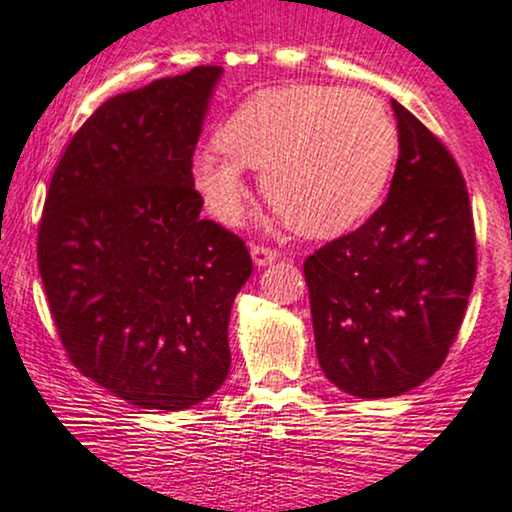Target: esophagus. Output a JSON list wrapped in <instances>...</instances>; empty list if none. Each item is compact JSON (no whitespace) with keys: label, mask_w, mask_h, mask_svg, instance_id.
Returning a JSON list of instances; mask_svg holds the SVG:
<instances>
[{"label":"esophagus","mask_w":512,"mask_h":512,"mask_svg":"<svg viewBox=\"0 0 512 512\" xmlns=\"http://www.w3.org/2000/svg\"><path fill=\"white\" fill-rule=\"evenodd\" d=\"M251 258H254V263L258 268H263V266H270V263L278 258V251L268 249V246L254 244V246H251Z\"/></svg>","instance_id":"obj_1"}]
</instances>
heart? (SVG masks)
I'll return each instance as SVG.
<instances>
[{"label":"heart","instance_id":"heart-1","mask_svg":"<svg viewBox=\"0 0 512 512\" xmlns=\"http://www.w3.org/2000/svg\"><path fill=\"white\" fill-rule=\"evenodd\" d=\"M222 153L203 150L191 179L215 218H244V170L306 237H335L374 210L398 155V131L383 102L362 90L285 86L251 95L222 124Z\"/></svg>","mask_w":512,"mask_h":512}]
</instances>
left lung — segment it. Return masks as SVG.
Masks as SVG:
<instances>
[{
  "label": "left lung",
  "instance_id": "1",
  "mask_svg": "<svg viewBox=\"0 0 512 512\" xmlns=\"http://www.w3.org/2000/svg\"><path fill=\"white\" fill-rule=\"evenodd\" d=\"M393 105L400 155L383 206L304 261L323 374L357 398H395L441 369L477 275L458 162Z\"/></svg>",
  "mask_w": 512,
  "mask_h": 512
}]
</instances>
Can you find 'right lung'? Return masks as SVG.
<instances>
[{"label": "right lung", "instance_id": "add662e5", "mask_svg": "<svg viewBox=\"0 0 512 512\" xmlns=\"http://www.w3.org/2000/svg\"><path fill=\"white\" fill-rule=\"evenodd\" d=\"M222 66L158 78L88 117L52 174L38 268L71 364L141 410L198 405L230 374L251 256L201 220L191 158Z\"/></svg>", "mask_w": 512, "mask_h": 512}]
</instances>
